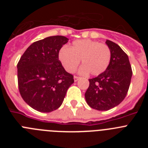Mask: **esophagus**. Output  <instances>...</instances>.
I'll return each mask as SVG.
<instances>
[{
  "label": "esophagus",
  "mask_w": 148,
  "mask_h": 148,
  "mask_svg": "<svg viewBox=\"0 0 148 148\" xmlns=\"http://www.w3.org/2000/svg\"><path fill=\"white\" fill-rule=\"evenodd\" d=\"M79 78H80V77L76 76V75H74V81H75V82H77V81H78Z\"/></svg>",
  "instance_id": "obj_1"
}]
</instances>
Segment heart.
<instances>
[{
	"label": "heart",
	"instance_id": "b5f03b06",
	"mask_svg": "<svg viewBox=\"0 0 148 148\" xmlns=\"http://www.w3.org/2000/svg\"><path fill=\"white\" fill-rule=\"evenodd\" d=\"M58 57L68 73L75 72L82 60V66L79 70L81 74L90 73L92 75H99L109 66L111 52L107 44L82 39L73 41L70 49L61 48Z\"/></svg>",
	"mask_w": 148,
	"mask_h": 148
}]
</instances>
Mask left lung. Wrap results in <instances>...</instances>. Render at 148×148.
Masks as SVG:
<instances>
[{
	"label": "left lung",
	"instance_id": "left-lung-1",
	"mask_svg": "<svg viewBox=\"0 0 148 148\" xmlns=\"http://www.w3.org/2000/svg\"><path fill=\"white\" fill-rule=\"evenodd\" d=\"M106 44L111 52L109 66L103 73L89 79L85 92L87 104L101 111L112 109L125 99L133 74L127 55L116 43L107 40Z\"/></svg>",
	"mask_w": 148,
	"mask_h": 148
}]
</instances>
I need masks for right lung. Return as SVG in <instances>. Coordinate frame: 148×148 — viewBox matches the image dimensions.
<instances>
[{"mask_svg":"<svg viewBox=\"0 0 148 148\" xmlns=\"http://www.w3.org/2000/svg\"><path fill=\"white\" fill-rule=\"evenodd\" d=\"M69 39L50 36L29 47L18 61V82L21 97L35 110L49 113L62 104L73 75L64 70L58 53Z\"/></svg>","mask_w":148,"mask_h":148,"instance_id":"right-lung-1","label":"right lung"}]
</instances>
